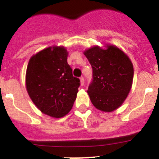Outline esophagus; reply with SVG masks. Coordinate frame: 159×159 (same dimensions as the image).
<instances>
[{
    "instance_id": "34e87169",
    "label": "esophagus",
    "mask_w": 159,
    "mask_h": 159,
    "mask_svg": "<svg viewBox=\"0 0 159 159\" xmlns=\"http://www.w3.org/2000/svg\"><path fill=\"white\" fill-rule=\"evenodd\" d=\"M80 83H81V86H83L84 84V79L83 77L80 78Z\"/></svg>"
}]
</instances>
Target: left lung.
Here are the masks:
<instances>
[{
    "label": "left lung",
    "mask_w": 159,
    "mask_h": 159,
    "mask_svg": "<svg viewBox=\"0 0 159 159\" xmlns=\"http://www.w3.org/2000/svg\"><path fill=\"white\" fill-rule=\"evenodd\" d=\"M93 70V81L88 90L97 109L111 112L127 98L133 82L134 68L129 56L117 46L94 45L84 51Z\"/></svg>",
    "instance_id": "obj_1"
}]
</instances>
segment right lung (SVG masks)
<instances>
[{
	"label": "right lung",
	"mask_w": 159,
	"mask_h": 159,
	"mask_svg": "<svg viewBox=\"0 0 159 159\" xmlns=\"http://www.w3.org/2000/svg\"><path fill=\"white\" fill-rule=\"evenodd\" d=\"M64 46L46 48L28 61L25 85L30 98L43 114L55 118L71 110L80 86L68 65Z\"/></svg>",
	"instance_id": "add662e5"
}]
</instances>
